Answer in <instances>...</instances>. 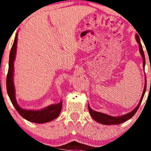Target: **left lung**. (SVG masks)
<instances>
[{"label":"left lung","mask_w":151,"mask_h":151,"mask_svg":"<svg viewBox=\"0 0 151 151\" xmlns=\"http://www.w3.org/2000/svg\"><path fill=\"white\" fill-rule=\"evenodd\" d=\"M136 39L137 42L138 43V45H139V50L140 53H141L142 58H143V70L145 69V55L144 52H143V47H142L141 41H140L139 36L138 35H136ZM145 90H146V77H145V86H144V89H143V93H142V96L141 99H140L139 103L137 105V106L133 110L131 111L129 113L124 114L123 116H111L107 115L106 114L101 113V112L96 111H93V109H91V107L89 106V105H88V109H89V111L90 113L91 116L93 118V119L94 121H97V122L100 123L101 124H104V125H118V124H122V123L125 122V121H128L129 119L132 118L134 114H136V112L138 110V107H139L140 104H141L142 100H143V96L145 93Z\"/></svg>","instance_id":"obj_1"}]
</instances>
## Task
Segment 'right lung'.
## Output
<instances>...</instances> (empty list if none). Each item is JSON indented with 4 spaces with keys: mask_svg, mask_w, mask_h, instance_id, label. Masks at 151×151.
I'll use <instances>...</instances> for the list:
<instances>
[{
    "mask_svg": "<svg viewBox=\"0 0 151 151\" xmlns=\"http://www.w3.org/2000/svg\"><path fill=\"white\" fill-rule=\"evenodd\" d=\"M17 44H18V33L15 35L13 46L10 52L9 57V67H8V72L7 74L6 79V88L8 91V96L13 105L18 111L20 115L26 120L30 122L37 123V124H44V123L50 122L58 117L62 110V101L58 104H51L45 108L40 109V110H30V109H22L18 105L15 98V89L13 81V76H14V61L15 59L17 51Z\"/></svg>",
    "mask_w": 151,
    "mask_h": 151,
    "instance_id": "right-lung-1",
    "label": "right lung"
}]
</instances>
